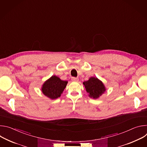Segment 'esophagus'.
Returning a JSON list of instances; mask_svg holds the SVG:
<instances>
[{
	"mask_svg": "<svg viewBox=\"0 0 147 147\" xmlns=\"http://www.w3.org/2000/svg\"><path fill=\"white\" fill-rule=\"evenodd\" d=\"M71 80L73 81H78V78L77 77H72L71 78Z\"/></svg>",
	"mask_w": 147,
	"mask_h": 147,
	"instance_id": "esophagus-1",
	"label": "esophagus"
}]
</instances>
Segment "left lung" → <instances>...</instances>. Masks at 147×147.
<instances>
[{"label": "left lung", "instance_id": "obj_1", "mask_svg": "<svg viewBox=\"0 0 147 147\" xmlns=\"http://www.w3.org/2000/svg\"><path fill=\"white\" fill-rule=\"evenodd\" d=\"M83 84L89 96L94 99L99 98L106 90L102 81L97 78L91 77L89 80L84 82Z\"/></svg>", "mask_w": 147, "mask_h": 147}]
</instances>
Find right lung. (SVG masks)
<instances>
[{
	"mask_svg": "<svg viewBox=\"0 0 147 147\" xmlns=\"http://www.w3.org/2000/svg\"><path fill=\"white\" fill-rule=\"evenodd\" d=\"M67 84V81L61 80L59 77L53 76L45 82L42 88V91L45 96L55 99L61 96Z\"/></svg>",
	"mask_w": 147,
	"mask_h": 147,
	"instance_id": "1",
	"label": "right lung"
}]
</instances>
